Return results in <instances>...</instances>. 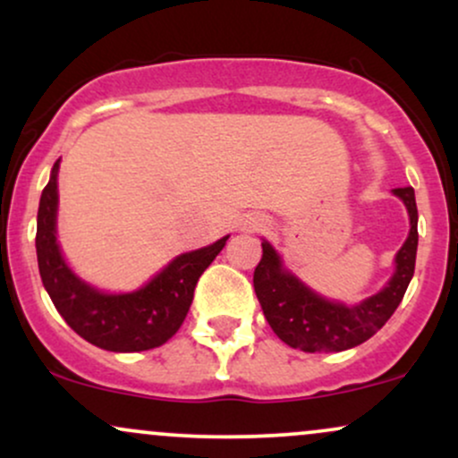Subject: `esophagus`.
<instances>
[{
    "label": "esophagus",
    "mask_w": 458,
    "mask_h": 458,
    "mask_svg": "<svg viewBox=\"0 0 458 458\" xmlns=\"http://www.w3.org/2000/svg\"><path fill=\"white\" fill-rule=\"evenodd\" d=\"M265 225H267V224L260 222V224H256V228H265Z\"/></svg>",
    "instance_id": "34e87169"
}]
</instances>
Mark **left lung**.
<instances>
[{
  "mask_svg": "<svg viewBox=\"0 0 458 458\" xmlns=\"http://www.w3.org/2000/svg\"><path fill=\"white\" fill-rule=\"evenodd\" d=\"M407 204L411 230L396 254V273L381 293L360 306L346 308L314 295L297 277L282 269L280 256L262 243V259L254 271V291L265 318L277 338L293 349L306 353H335L366 343L396 312L404 291L413 277L415 251H418V207L411 187L394 189Z\"/></svg>",
  "mask_w": 458,
  "mask_h": 458,
  "instance_id": "8db88e82",
  "label": "left lung"
}]
</instances>
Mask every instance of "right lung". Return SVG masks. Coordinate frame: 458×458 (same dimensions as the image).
I'll return each instance as SVG.
<instances>
[{
	"mask_svg": "<svg viewBox=\"0 0 458 458\" xmlns=\"http://www.w3.org/2000/svg\"><path fill=\"white\" fill-rule=\"evenodd\" d=\"M55 211L57 161L38 207L36 254L40 277L68 327L94 346L115 353H135L165 344L187 317L199 276L228 241L224 236L217 243L178 256L140 291L105 295L83 284L66 267L55 241Z\"/></svg>",
	"mask_w": 458,
	"mask_h": 458,
	"instance_id": "1",
	"label": "right lung"
}]
</instances>
